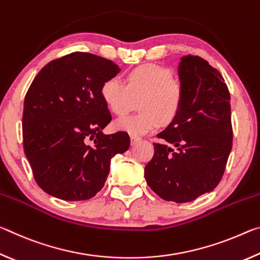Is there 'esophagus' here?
I'll list each match as a JSON object with an SVG mask.
<instances>
[{"label":"esophagus","mask_w":260,"mask_h":260,"mask_svg":"<svg viewBox=\"0 0 260 260\" xmlns=\"http://www.w3.org/2000/svg\"><path fill=\"white\" fill-rule=\"evenodd\" d=\"M139 141H141V138H139V136H136V135H131V142H132V144L138 143Z\"/></svg>","instance_id":"34e87169"}]
</instances>
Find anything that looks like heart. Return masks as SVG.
Returning <instances> with one entry per match:
<instances>
[{
  "label": "heart",
  "mask_w": 260,
  "mask_h": 260,
  "mask_svg": "<svg viewBox=\"0 0 260 260\" xmlns=\"http://www.w3.org/2000/svg\"><path fill=\"white\" fill-rule=\"evenodd\" d=\"M101 96L110 111L124 116L139 100L140 112L116 121L118 129L142 135L167 125L179 116L184 101L183 82L172 77V71L155 64H143L127 73L126 83L119 78L107 79Z\"/></svg>",
  "instance_id": "b5f03b06"
}]
</instances>
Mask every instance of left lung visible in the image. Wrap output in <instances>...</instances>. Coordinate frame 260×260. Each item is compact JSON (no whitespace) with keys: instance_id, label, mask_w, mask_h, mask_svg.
<instances>
[{"instance_id":"1","label":"left lung","mask_w":260,"mask_h":260,"mask_svg":"<svg viewBox=\"0 0 260 260\" xmlns=\"http://www.w3.org/2000/svg\"><path fill=\"white\" fill-rule=\"evenodd\" d=\"M184 101L179 116L157 136L144 169L148 186L160 199L187 203L221 181L233 146L231 95L217 69L199 56L179 64Z\"/></svg>"}]
</instances>
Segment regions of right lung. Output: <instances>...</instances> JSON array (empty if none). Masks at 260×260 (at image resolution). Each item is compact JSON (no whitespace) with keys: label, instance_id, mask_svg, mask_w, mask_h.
Returning a JSON list of instances; mask_svg holds the SVG:
<instances>
[{"label":"right lung","instance_id":"right-lung-1","mask_svg":"<svg viewBox=\"0 0 260 260\" xmlns=\"http://www.w3.org/2000/svg\"><path fill=\"white\" fill-rule=\"evenodd\" d=\"M120 70L112 60L76 51L48 63L24 101L23 142L34 179L64 201H85L103 188L110 161L129 148L126 132L105 135L111 121L101 87Z\"/></svg>","mask_w":260,"mask_h":260}]
</instances>
